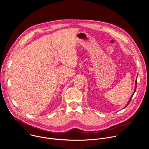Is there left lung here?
Instances as JSON below:
<instances>
[{
    "label": "left lung",
    "instance_id": "left-lung-1",
    "mask_svg": "<svg viewBox=\"0 0 149 149\" xmlns=\"http://www.w3.org/2000/svg\"><path fill=\"white\" fill-rule=\"evenodd\" d=\"M136 86H137V78H136V81H135V90H134V93L132 94V95L131 96V98H130V100L128 101V103H127V104L126 105V106H125V107H127V106H128V105L130 104V102H131V99H132V97H133V96H134V93H135V91H136Z\"/></svg>",
    "mask_w": 149,
    "mask_h": 149
}]
</instances>
